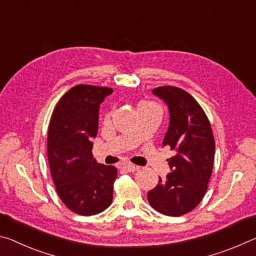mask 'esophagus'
<instances>
[{
  "mask_svg": "<svg viewBox=\"0 0 256 256\" xmlns=\"http://www.w3.org/2000/svg\"><path fill=\"white\" fill-rule=\"evenodd\" d=\"M122 168L126 171H129V172H134V171H136L138 169V166L132 164V163H126Z\"/></svg>",
  "mask_w": 256,
  "mask_h": 256,
  "instance_id": "esophagus-1",
  "label": "esophagus"
}]
</instances>
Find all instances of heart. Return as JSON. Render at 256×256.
Masks as SVG:
<instances>
[{
    "label": "heart",
    "mask_w": 256,
    "mask_h": 256,
    "mask_svg": "<svg viewBox=\"0 0 256 256\" xmlns=\"http://www.w3.org/2000/svg\"><path fill=\"white\" fill-rule=\"evenodd\" d=\"M140 104H144V106H154L153 103H150V102H143V103H140Z\"/></svg>",
    "instance_id": "b5f03b06"
}]
</instances>
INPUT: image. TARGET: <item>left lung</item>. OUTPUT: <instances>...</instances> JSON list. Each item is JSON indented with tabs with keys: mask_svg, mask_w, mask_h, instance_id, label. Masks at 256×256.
<instances>
[{
	"mask_svg": "<svg viewBox=\"0 0 256 256\" xmlns=\"http://www.w3.org/2000/svg\"><path fill=\"white\" fill-rule=\"evenodd\" d=\"M169 108V128L163 146L174 150L168 158L171 172L148 192L150 206L162 214L179 216L198 206L208 190L216 142L206 114L186 90L174 86L154 88Z\"/></svg>",
	"mask_w": 256,
	"mask_h": 256,
	"instance_id": "obj_1",
	"label": "left lung"
}]
</instances>
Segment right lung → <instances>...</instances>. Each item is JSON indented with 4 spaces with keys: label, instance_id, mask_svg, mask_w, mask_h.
<instances>
[{
    "label": "right lung",
    "instance_id": "1",
    "mask_svg": "<svg viewBox=\"0 0 256 256\" xmlns=\"http://www.w3.org/2000/svg\"><path fill=\"white\" fill-rule=\"evenodd\" d=\"M108 87L77 85L54 108L48 134V158L56 190L66 208L94 216L110 206L116 168L96 162L92 153L98 108Z\"/></svg>",
    "mask_w": 256,
    "mask_h": 256
}]
</instances>
